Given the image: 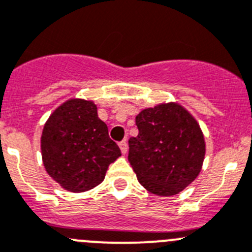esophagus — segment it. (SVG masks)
<instances>
[{
    "label": "esophagus",
    "instance_id": "1",
    "mask_svg": "<svg viewBox=\"0 0 252 252\" xmlns=\"http://www.w3.org/2000/svg\"><path fill=\"white\" fill-rule=\"evenodd\" d=\"M119 148H121L122 154H126V152H128V144H126V140H123V142L119 143Z\"/></svg>",
    "mask_w": 252,
    "mask_h": 252
}]
</instances>
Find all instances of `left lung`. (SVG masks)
<instances>
[{"instance_id": "1", "label": "left lung", "mask_w": 252, "mask_h": 252, "mask_svg": "<svg viewBox=\"0 0 252 252\" xmlns=\"http://www.w3.org/2000/svg\"><path fill=\"white\" fill-rule=\"evenodd\" d=\"M139 134L129 139L128 160L138 182L152 194L173 196L197 178L205 158V138L178 102L143 109L135 118Z\"/></svg>"}]
</instances>
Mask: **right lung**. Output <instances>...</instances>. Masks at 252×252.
Instances as JSON below:
<instances>
[{
  "label": "right lung",
  "instance_id": "right-lung-1",
  "mask_svg": "<svg viewBox=\"0 0 252 252\" xmlns=\"http://www.w3.org/2000/svg\"><path fill=\"white\" fill-rule=\"evenodd\" d=\"M42 161L52 179L70 192H84L104 180L121 149L98 118L93 100L70 98L53 110L41 137Z\"/></svg>",
  "mask_w": 252,
  "mask_h": 252
}]
</instances>
